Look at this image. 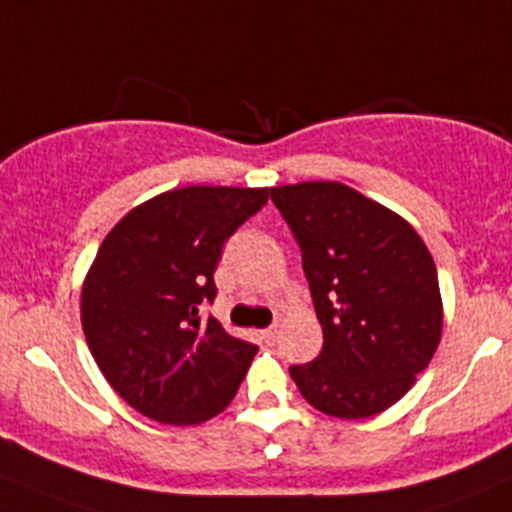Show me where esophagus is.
<instances>
[{
  "instance_id": "34e87169",
  "label": "esophagus",
  "mask_w": 512,
  "mask_h": 512,
  "mask_svg": "<svg viewBox=\"0 0 512 512\" xmlns=\"http://www.w3.org/2000/svg\"><path fill=\"white\" fill-rule=\"evenodd\" d=\"M260 335H262V340H265V342H275L277 335H280V327L272 325V327H267V330H262Z\"/></svg>"
}]
</instances>
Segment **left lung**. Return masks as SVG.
I'll list each match as a JSON object with an SVG mask.
<instances>
[{
  "instance_id": "left-lung-1",
  "label": "left lung",
  "mask_w": 512,
  "mask_h": 512,
  "mask_svg": "<svg viewBox=\"0 0 512 512\" xmlns=\"http://www.w3.org/2000/svg\"><path fill=\"white\" fill-rule=\"evenodd\" d=\"M295 232L322 352L290 367L320 413L362 420L415 385L443 335L438 270L405 217L335 180L270 187Z\"/></svg>"
}]
</instances>
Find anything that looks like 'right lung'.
Wrapping results in <instances>:
<instances>
[{
  "instance_id": "right-lung-1",
  "label": "right lung",
  "mask_w": 512,
  "mask_h": 512,
  "mask_svg": "<svg viewBox=\"0 0 512 512\" xmlns=\"http://www.w3.org/2000/svg\"><path fill=\"white\" fill-rule=\"evenodd\" d=\"M267 187H175L132 207L82 282V330L114 393L162 425H200L230 405L257 345L200 305L227 237L267 202Z\"/></svg>"
}]
</instances>
